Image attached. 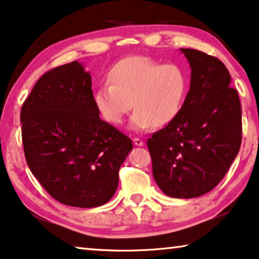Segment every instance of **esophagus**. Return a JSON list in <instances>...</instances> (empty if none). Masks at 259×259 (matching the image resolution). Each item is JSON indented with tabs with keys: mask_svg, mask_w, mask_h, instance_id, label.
<instances>
[{
	"mask_svg": "<svg viewBox=\"0 0 259 259\" xmlns=\"http://www.w3.org/2000/svg\"><path fill=\"white\" fill-rule=\"evenodd\" d=\"M133 141H134V144L137 145V147H142V145H144V142L142 141L141 138H138V137H135Z\"/></svg>",
	"mask_w": 259,
	"mask_h": 259,
	"instance_id": "1",
	"label": "esophagus"
}]
</instances>
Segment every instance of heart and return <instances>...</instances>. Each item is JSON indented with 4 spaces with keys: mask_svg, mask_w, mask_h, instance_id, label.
<instances>
[{
    "mask_svg": "<svg viewBox=\"0 0 259 259\" xmlns=\"http://www.w3.org/2000/svg\"><path fill=\"white\" fill-rule=\"evenodd\" d=\"M108 82L95 94V104L108 123L121 124L135 109L130 129L145 131L172 122L183 108L190 87L187 69L145 56H131L117 62Z\"/></svg>",
    "mask_w": 259,
    "mask_h": 259,
    "instance_id": "obj_1",
    "label": "heart"
}]
</instances>
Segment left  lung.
<instances>
[{"mask_svg": "<svg viewBox=\"0 0 259 259\" xmlns=\"http://www.w3.org/2000/svg\"><path fill=\"white\" fill-rule=\"evenodd\" d=\"M191 68L190 89L176 118L149 138L152 175L175 198L212 190L227 174L242 142V108L218 58L182 48Z\"/></svg>", "mask_w": 259, "mask_h": 259, "instance_id": "1", "label": "left lung"}]
</instances>
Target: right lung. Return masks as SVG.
I'll return each instance as SVG.
<instances>
[{
	"label": "right lung",
	"instance_id": "add662e5",
	"mask_svg": "<svg viewBox=\"0 0 259 259\" xmlns=\"http://www.w3.org/2000/svg\"><path fill=\"white\" fill-rule=\"evenodd\" d=\"M21 124L29 169L53 198L76 207L110 201L133 143L100 118L92 76L79 62L36 82L22 105Z\"/></svg>",
	"mask_w": 259,
	"mask_h": 259
}]
</instances>
